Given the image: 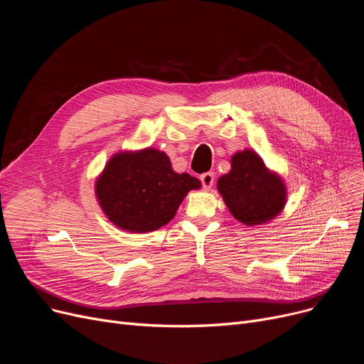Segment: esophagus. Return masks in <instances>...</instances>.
<instances>
[{
  "label": "esophagus",
  "instance_id": "esophagus-1",
  "mask_svg": "<svg viewBox=\"0 0 364 364\" xmlns=\"http://www.w3.org/2000/svg\"><path fill=\"white\" fill-rule=\"evenodd\" d=\"M200 183L205 188H211L214 184V174L213 172H205V174L200 176Z\"/></svg>",
  "mask_w": 364,
  "mask_h": 364
}]
</instances>
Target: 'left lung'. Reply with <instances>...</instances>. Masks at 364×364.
<instances>
[{
  "label": "left lung",
  "mask_w": 364,
  "mask_h": 364,
  "mask_svg": "<svg viewBox=\"0 0 364 364\" xmlns=\"http://www.w3.org/2000/svg\"><path fill=\"white\" fill-rule=\"evenodd\" d=\"M217 186L228 211L246 225L273 220L286 202L282 178L265 168L254 150L237 151L232 158L230 172L221 176Z\"/></svg>",
  "instance_id": "left-lung-1"
}]
</instances>
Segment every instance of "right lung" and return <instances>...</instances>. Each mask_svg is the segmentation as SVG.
Wrapping results in <instances>:
<instances>
[{
  "label": "right lung",
  "instance_id": "obj_1",
  "mask_svg": "<svg viewBox=\"0 0 364 364\" xmlns=\"http://www.w3.org/2000/svg\"><path fill=\"white\" fill-rule=\"evenodd\" d=\"M200 181L178 174L156 149L119 151L95 181V196L107 218L132 233L155 232L174 218L190 190Z\"/></svg>",
  "mask_w": 364,
  "mask_h": 364
}]
</instances>
